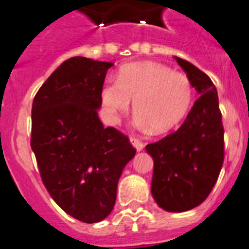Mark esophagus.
Segmentation results:
<instances>
[{"instance_id": "obj_1", "label": "esophagus", "mask_w": 249, "mask_h": 249, "mask_svg": "<svg viewBox=\"0 0 249 249\" xmlns=\"http://www.w3.org/2000/svg\"><path fill=\"white\" fill-rule=\"evenodd\" d=\"M130 143L133 144V147H134L138 152L143 150V148H144L143 142H141L139 139H137V138H130Z\"/></svg>"}]
</instances>
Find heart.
I'll list each match as a JSON object with an SVG mask.
<instances>
[{"label":"heart","instance_id":"obj_1","mask_svg":"<svg viewBox=\"0 0 249 249\" xmlns=\"http://www.w3.org/2000/svg\"><path fill=\"white\" fill-rule=\"evenodd\" d=\"M192 97L189 77L153 62L125 64L116 81H107L101 89V102L111 120L134 101L137 123L153 133L175 128L189 112Z\"/></svg>","mask_w":249,"mask_h":249}]
</instances>
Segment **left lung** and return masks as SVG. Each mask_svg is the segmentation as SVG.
<instances>
[{
	"mask_svg": "<svg viewBox=\"0 0 249 249\" xmlns=\"http://www.w3.org/2000/svg\"><path fill=\"white\" fill-rule=\"evenodd\" d=\"M200 97L183 124L145 149L154 160L152 195L166 212L199 206L212 192L224 162V128L218 92L208 74L176 57Z\"/></svg>",
	"mask_w": 249,
	"mask_h": 249,
	"instance_id": "1",
	"label": "left lung"
}]
</instances>
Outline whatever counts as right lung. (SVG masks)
Listing matches in <instances>:
<instances>
[{"label":"right lung","instance_id":"add662e5","mask_svg":"<svg viewBox=\"0 0 249 249\" xmlns=\"http://www.w3.org/2000/svg\"><path fill=\"white\" fill-rule=\"evenodd\" d=\"M111 66L67 59L39 89L31 108L30 144L44 186L67 214L89 224L112 212L121 172L137 152L97 115Z\"/></svg>","mask_w":249,"mask_h":249}]
</instances>
